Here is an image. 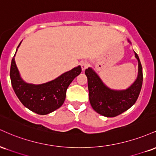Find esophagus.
Instances as JSON below:
<instances>
[{
	"label": "esophagus",
	"mask_w": 156,
	"mask_h": 156,
	"mask_svg": "<svg viewBox=\"0 0 156 156\" xmlns=\"http://www.w3.org/2000/svg\"><path fill=\"white\" fill-rule=\"evenodd\" d=\"M80 67H81L82 70L84 71L87 67H88V63L86 61H83V62H80Z\"/></svg>",
	"instance_id": "obj_1"
}]
</instances>
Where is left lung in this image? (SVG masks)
<instances>
[{
    "label": "left lung",
    "instance_id": "left-lung-1",
    "mask_svg": "<svg viewBox=\"0 0 156 156\" xmlns=\"http://www.w3.org/2000/svg\"><path fill=\"white\" fill-rule=\"evenodd\" d=\"M128 41L131 44L129 39ZM134 53L138 60V76L132 85L126 89H110L92 68L89 67L85 70L88 80L90 104L98 114L106 117H116L129 109L136 101L142 87L143 74L139 56L136 52Z\"/></svg>",
    "mask_w": 156,
    "mask_h": 156
}]
</instances>
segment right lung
Instances as JSON below:
<instances>
[{
  "instance_id": "right-lung-1",
  "label": "right lung",
  "mask_w": 156,
  "mask_h": 156,
  "mask_svg": "<svg viewBox=\"0 0 156 156\" xmlns=\"http://www.w3.org/2000/svg\"><path fill=\"white\" fill-rule=\"evenodd\" d=\"M15 54L11 63L10 78L16 95L23 105L31 112L41 115L50 114L60 108L65 100L66 92L69 85L81 73L80 66L74 67L47 83H28L20 77L15 63Z\"/></svg>"
}]
</instances>
